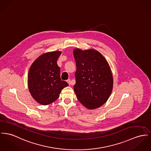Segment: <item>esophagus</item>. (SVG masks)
I'll return each instance as SVG.
<instances>
[{
	"instance_id": "esophagus-1",
	"label": "esophagus",
	"mask_w": 151,
	"mask_h": 151,
	"mask_svg": "<svg viewBox=\"0 0 151 151\" xmlns=\"http://www.w3.org/2000/svg\"><path fill=\"white\" fill-rule=\"evenodd\" d=\"M67 81V83H68L69 84H71V81H70V79H68V80Z\"/></svg>"
}]
</instances>
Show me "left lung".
<instances>
[{
  "mask_svg": "<svg viewBox=\"0 0 151 151\" xmlns=\"http://www.w3.org/2000/svg\"><path fill=\"white\" fill-rule=\"evenodd\" d=\"M76 64L74 91L78 101L90 110L107 102L112 93L113 77L104 56L94 49L73 50Z\"/></svg>",
  "mask_w": 151,
  "mask_h": 151,
  "instance_id": "8db88e82",
  "label": "left lung"
}]
</instances>
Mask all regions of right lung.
Masks as SVG:
<instances>
[{
  "mask_svg": "<svg viewBox=\"0 0 151 151\" xmlns=\"http://www.w3.org/2000/svg\"><path fill=\"white\" fill-rule=\"evenodd\" d=\"M61 51L42 53L31 65L27 76L29 92L39 104L48 105L56 101L61 90L68 86L60 78L57 60Z\"/></svg>",
  "mask_w": 151,
  "mask_h": 151,
  "instance_id": "obj_1",
  "label": "right lung"
}]
</instances>
